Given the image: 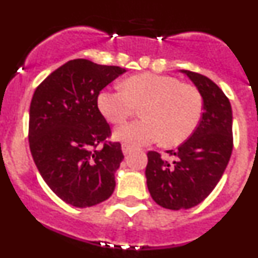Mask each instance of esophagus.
<instances>
[{
    "mask_svg": "<svg viewBox=\"0 0 258 258\" xmlns=\"http://www.w3.org/2000/svg\"><path fill=\"white\" fill-rule=\"evenodd\" d=\"M131 150H132V147L128 144H122V152H123L124 155H127V153H128Z\"/></svg>",
    "mask_w": 258,
    "mask_h": 258,
    "instance_id": "1",
    "label": "esophagus"
}]
</instances>
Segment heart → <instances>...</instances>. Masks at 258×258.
I'll return each mask as SVG.
<instances>
[{
    "label": "heart",
    "mask_w": 258,
    "mask_h": 258,
    "mask_svg": "<svg viewBox=\"0 0 258 258\" xmlns=\"http://www.w3.org/2000/svg\"><path fill=\"white\" fill-rule=\"evenodd\" d=\"M101 113L113 124L123 123L142 107L144 119L130 122L114 131V139L134 146L163 139L176 146L195 132L204 112L201 92L172 76L141 74L128 77L123 88L101 91L97 97Z\"/></svg>",
    "instance_id": "1"
}]
</instances>
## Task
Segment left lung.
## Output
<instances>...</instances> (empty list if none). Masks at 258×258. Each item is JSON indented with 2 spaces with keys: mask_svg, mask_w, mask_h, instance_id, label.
Returning <instances> with one entry per match:
<instances>
[{
  "mask_svg": "<svg viewBox=\"0 0 258 258\" xmlns=\"http://www.w3.org/2000/svg\"><path fill=\"white\" fill-rule=\"evenodd\" d=\"M201 92L204 113L188 140L176 150L172 162L148 151L147 187L153 201L168 210H187L204 201L218 183L233 148L232 108L228 98L209 77L182 70Z\"/></svg>",
  "mask_w": 258,
  "mask_h": 258,
  "instance_id": "1",
  "label": "left lung"
}]
</instances>
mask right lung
Returning a JSON list of instances; mask_svg holds the SVG:
<instances>
[{"mask_svg": "<svg viewBox=\"0 0 258 258\" xmlns=\"http://www.w3.org/2000/svg\"><path fill=\"white\" fill-rule=\"evenodd\" d=\"M123 72L118 66L72 59L46 77L32 96L31 155L49 188L75 207L95 206L113 194L123 153L119 142L107 141L111 128L97 97Z\"/></svg>", "mask_w": 258, "mask_h": 258, "instance_id": "obj_1", "label": "right lung"}]
</instances>
